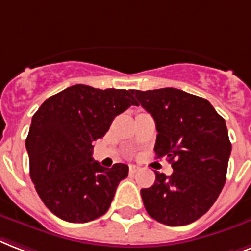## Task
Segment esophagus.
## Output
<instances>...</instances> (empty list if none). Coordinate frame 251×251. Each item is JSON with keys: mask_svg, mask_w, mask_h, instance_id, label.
<instances>
[{"mask_svg": "<svg viewBox=\"0 0 251 251\" xmlns=\"http://www.w3.org/2000/svg\"><path fill=\"white\" fill-rule=\"evenodd\" d=\"M140 170L139 165H129V174H135Z\"/></svg>", "mask_w": 251, "mask_h": 251, "instance_id": "34e87169", "label": "esophagus"}]
</instances>
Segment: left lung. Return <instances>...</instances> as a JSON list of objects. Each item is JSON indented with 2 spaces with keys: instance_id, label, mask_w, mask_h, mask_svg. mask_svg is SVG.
I'll return each instance as SVG.
<instances>
[{
  "instance_id": "1",
  "label": "left lung",
  "mask_w": 251,
  "mask_h": 251,
  "mask_svg": "<svg viewBox=\"0 0 251 251\" xmlns=\"http://www.w3.org/2000/svg\"><path fill=\"white\" fill-rule=\"evenodd\" d=\"M133 94L156 122L157 157H166L174 170L169 176L154 172V184L141 190L144 207L165 225L191 224L212 207L226 180L232 144L225 120L207 99L179 89Z\"/></svg>"
}]
</instances>
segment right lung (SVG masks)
Wrapping results in <instances>:
<instances>
[{"mask_svg": "<svg viewBox=\"0 0 251 251\" xmlns=\"http://www.w3.org/2000/svg\"><path fill=\"white\" fill-rule=\"evenodd\" d=\"M131 106H137L133 90L75 85L50 97L35 112L26 139L30 176L56 216L87 223L107 212L128 166H100L91 157L93 141Z\"/></svg>", "mask_w": 251, "mask_h": 251, "instance_id": "add662e5", "label": "right lung"}]
</instances>
